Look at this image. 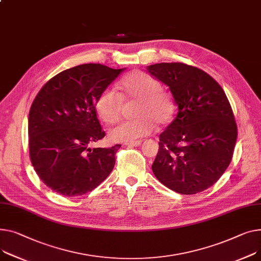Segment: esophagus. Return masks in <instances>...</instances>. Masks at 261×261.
Returning a JSON list of instances; mask_svg holds the SVG:
<instances>
[{
	"label": "esophagus",
	"mask_w": 261,
	"mask_h": 261,
	"mask_svg": "<svg viewBox=\"0 0 261 261\" xmlns=\"http://www.w3.org/2000/svg\"><path fill=\"white\" fill-rule=\"evenodd\" d=\"M126 146H130V147H138L142 145V141L138 140V141H134V142H130V143H126Z\"/></svg>",
	"instance_id": "34e87169"
}]
</instances>
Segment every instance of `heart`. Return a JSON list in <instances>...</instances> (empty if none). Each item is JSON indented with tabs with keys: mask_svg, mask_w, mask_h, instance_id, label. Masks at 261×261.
<instances>
[{
	"mask_svg": "<svg viewBox=\"0 0 261 261\" xmlns=\"http://www.w3.org/2000/svg\"><path fill=\"white\" fill-rule=\"evenodd\" d=\"M120 95L112 89H105L96 99L95 110L99 119L107 125L120 117L124 101H136L133 120L124 121L109 131L112 142L130 143L148 135L159 126L166 125L173 113L170 96L162 90V84L142 71L130 73L121 82Z\"/></svg>",
	"mask_w": 261,
	"mask_h": 261,
	"instance_id": "b5f03b06",
	"label": "heart"
}]
</instances>
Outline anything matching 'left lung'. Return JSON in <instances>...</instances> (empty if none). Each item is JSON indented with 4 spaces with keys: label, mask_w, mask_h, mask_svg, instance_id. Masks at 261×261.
Here are the masks:
<instances>
[{
    "label": "left lung",
    "mask_w": 261,
    "mask_h": 261,
    "mask_svg": "<svg viewBox=\"0 0 261 261\" xmlns=\"http://www.w3.org/2000/svg\"><path fill=\"white\" fill-rule=\"evenodd\" d=\"M163 82L177 105V115L160 135L152 171L163 185L191 195L213 186L229 167L237 126L219 84L201 69L184 63L147 67Z\"/></svg>",
    "instance_id": "1"
}]
</instances>
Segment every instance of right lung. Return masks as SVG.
<instances>
[{
    "label": "right lung",
    "instance_id": "right-lung-1",
    "mask_svg": "<svg viewBox=\"0 0 261 261\" xmlns=\"http://www.w3.org/2000/svg\"><path fill=\"white\" fill-rule=\"evenodd\" d=\"M125 70L100 64L67 69L49 80L29 111V155L41 180L55 192L81 196L105 180L120 145L90 148L101 140L95 102Z\"/></svg>",
    "mask_w": 261,
    "mask_h": 261
}]
</instances>
